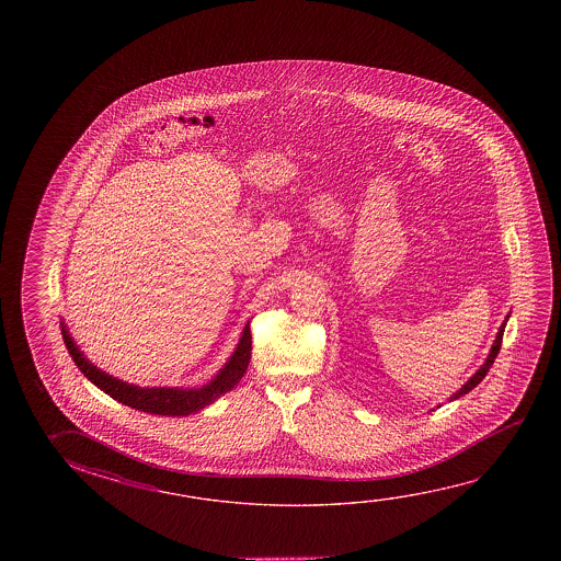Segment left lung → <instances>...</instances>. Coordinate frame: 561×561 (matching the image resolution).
Listing matches in <instances>:
<instances>
[{"label": "left lung", "mask_w": 561, "mask_h": 561, "mask_svg": "<svg viewBox=\"0 0 561 561\" xmlns=\"http://www.w3.org/2000/svg\"><path fill=\"white\" fill-rule=\"evenodd\" d=\"M508 317L511 314H506L505 322L501 324V329H499V332H496V339L495 342H493V346H491V352H489V356H486L485 364L481 366V368L473 374V376L469 377L468 383L466 386H461V389L459 391H456L454 396L450 397V401H454V399H459L461 396H466V393H469L473 387H478L481 381H483V377L486 376V371H489V368L493 366V362H495L496 354H499V350H501V344H503V332H505L506 321H508Z\"/></svg>", "instance_id": "obj_1"}]
</instances>
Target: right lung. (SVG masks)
Wrapping results in <instances>:
<instances>
[{
  "instance_id": "right-lung-1",
  "label": "right lung",
  "mask_w": 561,
  "mask_h": 561,
  "mask_svg": "<svg viewBox=\"0 0 561 561\" xmlns=\"http://www.w3.org/2000/svg\"><path fill=\"white\" fill-rule=\"evenodd\" d=\"M62 339H65L68 354L72 356L76 366L83 376L100 387L115 401L133 407L137 411L162 416H187L205 409L207 404L215 403L219 397L225 396L232 387L239 383L250 364V350H252V334L250 324L244 327L237 350L232 352L229 362L222 366L221 371L213 377L207 386L197 389H182V387H138L127 381H121L117 377L105 374L98 366H93L90 359L83 356V352L76 346L75 340L62 322Z\"/></svg>"
}]
</instances>
